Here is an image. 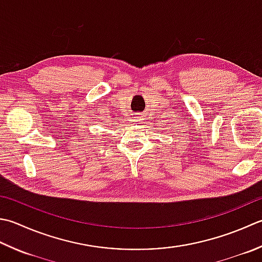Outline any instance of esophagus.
<instances>
[{"label": "esophagus", "instance_id": "esophagus-1", "mask_svg": "<svg viewBox=\"0 0 262 262\" xmlns=\"http://www.w3.org/2000/svg\"><path fill=\"white\" fill-rule=\"evenodd\" d=\"M135 118H136V121H142V119H143L142 116H136Z\"/></svg>", "mask_w": 262, "mask_h": 262}]
</instances>
